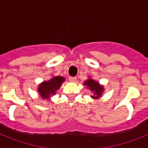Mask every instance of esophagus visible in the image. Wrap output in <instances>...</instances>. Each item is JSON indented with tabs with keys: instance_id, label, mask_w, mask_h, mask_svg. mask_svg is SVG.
I'll use <instances>...</instances> for the list:
<instances>
[{
	"instance_id": "1",
	"label": "esophagus",
	"mask_w": 148,
	"mask_h": 148,
	"mask_svg": "<svg viewBox=\"0 0 148 148\" xmlns=\"http://www.w3.org/2000/svg\"><path fill=\"white\" fill-rule=\"evenodd\" d=\"M70 81H71V82H75L77 81V77H69Z\"/></svg>"
}]
</instances>
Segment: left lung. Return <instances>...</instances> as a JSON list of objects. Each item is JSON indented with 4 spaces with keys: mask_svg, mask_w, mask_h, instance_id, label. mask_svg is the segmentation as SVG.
I'll return each mask as SVG.
<instances>
[{
    "mask_svg": "<svg viewBox=\"0 0 148 148\" xmlns=\"http://www.w3.org/2000/svg\"><path fill=\"white\" fill-rule=\"evenodd\" d=\"M84 85L87 86L94 93V95L90 96L92 98L97 99L102 95V93L103 91V87L102 85H101L98 82L95 81V80H93L91 78L88 79L87 81H84Z\"/></svg>",
    "mask_w": 148,
    "mask_h": 148,
    "instance_id": "1",
    "label": "left lung"
}]
</instances>
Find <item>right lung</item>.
Masks as SVG:
<instances>
[{"mask_svg": "<svg viewBox=\"0 0 148 148\" xmlns=\"http://www.w3.org/2000/svg\"><path fill=\"white\" fill-rule=\"evenodd\" d=\"M65 81V78L61 76L53 77L47 81H43L39 84L38 91L39 95L43 99H49L53 95L56 94V90H58L63 82Z\"/></svg>", "mask_w": 148, "mask_h": 148, "instance_id": "add662e5", "label": "right lung"}]
</instances>
